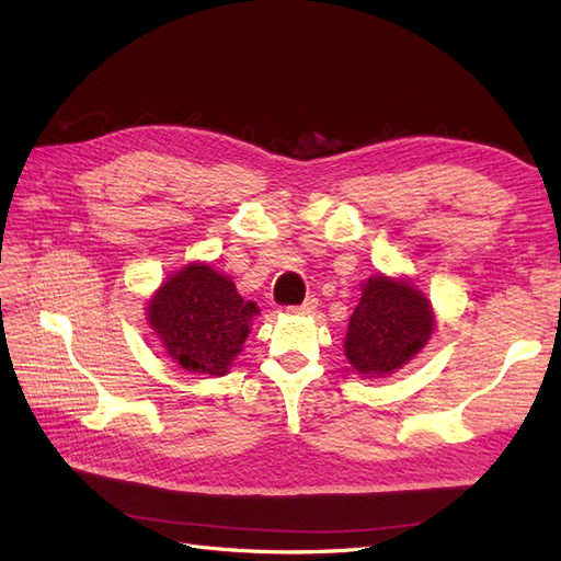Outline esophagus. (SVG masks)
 Instances as JSON below:
<instances>
[{"label":"esophagus","mask_w":561,"mask_h":561,"mask_svg":"<svg viewBox=\"0 0 561 561\" xmlns=\"http://www.w3.org/2000/svg\"><path fill=\"white\" fill-rule=\"evenodd\" d=\"M318 311V299L316 297H308L301 306H295L293 313H301V316H311Z\"/></svg>","instance_id":"obj_1"}]
</instances>
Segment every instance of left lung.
Wrapping results in <instances>:
<instances>
[{
    "mask_svg": "<svg viewBox=\"0 0 561 561\" xmlns=\"http://www.w3.org/2000/svg\"><path fill=\"white\" fill-rule=\"evenodd\" d=\"M436 330L427 295L405 276L376 274L347 320L345 359L362 378H385L409 364Z\"/></svg>",
    "mask_w": 561,
    "mask_h": 561,
    "instance_id": "obj_1",
    "label": "left lung"
}]
</instances>
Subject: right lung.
Masks as SVG:
<instances>
[{
	"label": "right lung",
	"mask_w": 561,
	"mask_h": 561,
	"mask_svg": "<svg viewBox=\"0 0 561 561\" xmlns=\"http://www.w3.org/2000/svg\"><path fill=\"white\" fill-rule=\"evenodd\" d=\"M257 313V304L243 301L234 280L206 262L169 274L146 306V320L167 357L206 376L229 371Z\"/></svg>",
	"instance_id": "right-lung-1"
}]
</instances>
